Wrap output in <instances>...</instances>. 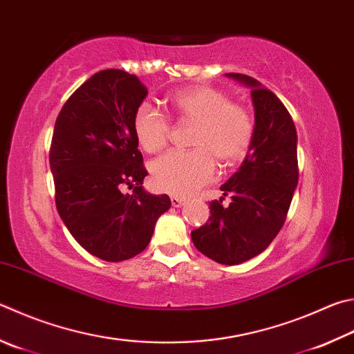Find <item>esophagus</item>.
I'll use <instances>...</instances> for the list:
<instances>
[{
    "mask_svg": "<svg viewBox=\"0 0 354 354\" xmlns=\"http://www.w3.org/2000/svg\"><path fill=\"white\" fill-rule=\"evenodd\" d=\"M170 201H171L173 207H181V205H184L185 199L181 196H170Z\"/></svg>",
    "mask_w": 354,
    "mask_h": 354,
    "instance_id": "esophagus-1",
    "label": "esophagus"
}]
</instances>
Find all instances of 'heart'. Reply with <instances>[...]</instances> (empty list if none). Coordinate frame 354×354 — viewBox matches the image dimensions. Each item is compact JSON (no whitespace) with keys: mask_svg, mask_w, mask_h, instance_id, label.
Instances as JSON below:
<instances>
[{"mask_svg":"<svg viewBox=\"0 0 354 354\" xmlns=\"http://www.w3.org/2000/svg\"><path fill=\"white\" fill-rule=\"evenodd\" d=\"M173 118L195 124L190 134L194 150H173L151 165V183L171 195H192L214 181L216 160L232 167L248 155L254 138V120L240 104L212 86L179 89L169 99ZM133 131L147 153H158L170 139L171 124L165 114L150 104L138 106Z\"/></svg>","mask_w":354,"mask_h":354,"instance_id":"obj_1","label":"heart"}]
</instances>
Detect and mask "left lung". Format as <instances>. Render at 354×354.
<instances>
[{
	"mask_svg": "<svg viewBox=\"0 0 354 354\" xmlns=\"http://www.w3.org/2000/svg\"><path fill=\"white\" fill-rule=\"evenodd\" d=\"M250 88L254 138L246 159L221 185L230 196L209 203L210 216L192 230L199 252L221 265H240L261 254L286 220L299 181L297 131L286 106L271 89L246 74H227Z\"/></svg>",
	"mask_w": 354,
	"mask_h": 354,
	"instance_id": "left-lung-1",
	"label": "left lung"
}]
</instances>
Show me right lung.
Masks as SVG:
<instances>
[{
  "instance_id": "right-lung-1",
  "label": "right lung",
  "mask_w": 354,
  "mask_h": 354,
  "mask_svg": "<svg viewBox=\"0 0 354 354\" xmlns=\"http://www.w3.org/2000/svg\"><path fill=\"white\" fill-rule=\"evenodd\" d=\"M149 89L120 69L95 73L63 105L49 150L55 205L89 254L122 261L149 246L167 195L142 187L149 171L133 131V115ZM124 187L133 194H122Z\"/></svg>"
}]
</instances>
